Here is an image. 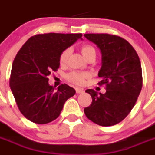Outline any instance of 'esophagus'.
<instances>
[{
    "instance_id": "1",
    "label": "esophagus",
    "mask_w": 155,
    "mask_h": 155,
    "mask_svg": "<svg viewBox=\"0 0 155 155\" xmlns=\"http://www.w3.org/2000/svg\"><path fill=\"white\" fill-rule=\"evenodd\" d=\"M75 90H76V92L78 93V94H81V93H83L84 91L83 88H80V87H76Z\"/></svg>"
}]
</instances>
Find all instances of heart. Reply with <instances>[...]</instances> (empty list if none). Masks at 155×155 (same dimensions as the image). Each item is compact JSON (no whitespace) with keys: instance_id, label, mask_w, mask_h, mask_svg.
I'll use <instances>...</instances> for the list:
<instances>
[{"instance_id":"b5f03b06","label":"heart","mask_w":155,"mask_h":155,"mask_svg":"<svg viewBox=\"0 0 155 155\" xmlns=\"http://www.w3.org/2000/svg\"><path fill=\"white\" fill-rule=\"evenodd\" d=\"M81 53L85 58H89L90 57H95L96 56V50L91 45H84L81 47ZM71 53V49H66L61 53L60 56V63L64 64L67 62L68 57ZM89 76L87 73H81L78 71H73L68 74L67 78L69 81L73 82L77 84H84V79Z\"/></svg>"}]
</instances>
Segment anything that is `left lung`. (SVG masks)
Here are the masks:
<instances>
[{
  "mask_svg": "<svg viewBox=\"0 0 155 155\" xmlns=\"http://www.w3.org/2000/svg\"><path fill=\"white\" fill-rule=\"evenodd\" d=\"M102 53L99 85L105 94L86 90L92 102L84 108L86 116L94 124L109 127L119 124L134 108L142 88V69L136 50L126 39L109 34H84Z\"/></svg>",
  "mask_w": 155,
  "mask_h": 155,
  "instance_id": "1",
  "label": "left lung"
}]
</instances>
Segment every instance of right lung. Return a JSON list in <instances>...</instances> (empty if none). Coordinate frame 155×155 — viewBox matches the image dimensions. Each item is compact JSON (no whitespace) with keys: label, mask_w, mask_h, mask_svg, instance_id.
Here are the masks:
<instances>
[{"label":"right lung","mask_w":155,"mask_h":155,"mask_svg":"<svg viewBox=\"0 0 155 155\" xmlns=\"http://www.w3.org/2000/svg\"><path fill=\"white\" fill-rule=\"evenodd\" d=\"M81 33L38 34L28 39L12 64L11 89L19 110L32 123L46 124L58 117L75 90L68 84L57 89L49 84L48 77L60 67V56Z\"/></svg>","instance_id":"right-lung-1"}]
</instances>
